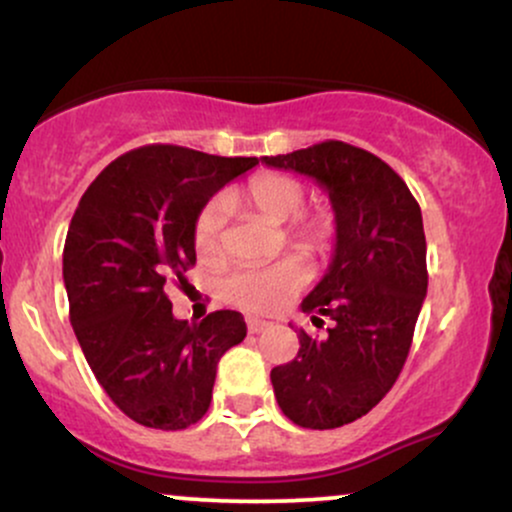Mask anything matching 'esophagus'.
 <instances>
[{
  "mask_svg": "<svg viewBox=\"0 0 512 512\" xmlns=\"http://www.w3.org/2000/svg\"><path fill=\"white\" fill-rule=\"evenodd\" d=\"M245 325H248L250 334H260L264 327H269V322L260 320V317H248V320H245Z\"/></svg>",
  "mask_w": 512,
  "mask_h": 512,
  "instance_id": "esophagus-1",
  "label": "esophagus"
}]
</instances>
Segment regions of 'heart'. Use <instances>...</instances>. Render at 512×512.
<instances>
[{
    "mask_svg": "<svg viewBox=\"0 0 512 512\" xmlns=\"http://www.w3.org/2000/svg\"><path fill=\"white\" fill-rule=\"evenodd\" d=\"M243 199L274 223L289 221V240L305 255L322 257L332 252L339 238V219L332 207L303 211L308 190L301 180L284 173L255 175L243 190ZM226 226V199L214 197L204 204L195 221L199 255H219ZM308 281V267L301 257H284L274 264L238 269L223 281L228 303L248 313H274Z\"/></svg>",
    "mask_w": 512,
    "mask_h": 512,
    "instance_id": "1",
    "label": "heart"
}]
</instances>
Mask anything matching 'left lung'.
Here are the masks:
<instances>
[{"label": "left lung", "instance_id": "1", "mask_svg": "<svg viewBox=\"0 0 512 512\" xmlns=\"http://www.w3.org/2000/svg\"><path fill=\"white\" fill-rule=\"evenodd\" d=\"M272 168L315 178L339 219L334 257L305 296L325 339L298 330V356L272 368L281 411L303 428H339L366 416L402 373L426 298V236L407 182L366 149L322 142L264 156Z\"/></svg>", "mask_w": 512, "mask_h": 512}]
</instances>
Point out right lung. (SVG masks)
<instances>
[{
	"label": "right lung",
	"mask_w": 512,
	"mask_h": 512,
	"mask_svg": "<svg viewBox=\"0 0 512 512\" xmlns=\"http://www.w3.org/2000/svg\"><path fill=\"white\" fill-rule=\"evenodd\" d=\"M257 158L173 144L127 151L88 185L64 243L69 320L93 375L122 414L180 431L207 414L219 358L248 334L243 315L178 320L166 281L197 262L195 221Z\"/></svg>",
	"instance_id": "right-lung-1"
}]
</instances>
